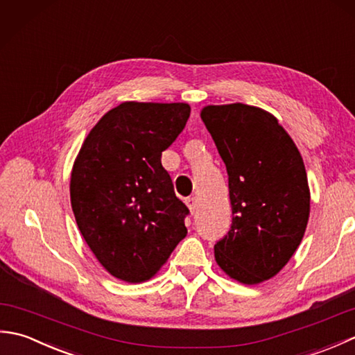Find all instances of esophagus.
I'll list each match as a JSON object with an SVG mask.
<instances>
[{"label": "esophagus", "mask_w": 355, "mask_h": 355, "mask_svg": "<svg viewBox=\"0 0 355 355\" xmlns=\"http://www.w3.org/2000/svg\"><path fill=\"white\" fill-rule=\"evenodd\" d=\"M186 205H187V207L191 209V212L193 214L195 212V207H197V198H195V197L186 198Z\"/></svg>", "instance_id": "obj_1"}]
</instances>
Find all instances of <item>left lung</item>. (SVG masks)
<instances>
[{
	"mask_svg": "<svg viewBox=\"0 0 355 355\" xmlns=\"http://www.w3.org/2000/svg\"><path fill=\"white\" fill-rule=\"evenodd\" d=\"M201 119L229 175L232 227L215 259L254 285L284 268L304 238L310 189L302 155L276 117L244 103L210 105Z\"/></svg>",
	"mask_w": 355,
	"mask_h": 355,
	"instance_id": "left-lung-1",
	"label": "left lung"
}]
</instances>
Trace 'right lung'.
Listing matches in <instances>:
<instances>
[{
	"label": "right lung",
	"mask_w": 355,
	"mask_h": 355,
	"mask_svg": "<svg viewBox=\"0 0 355 355\" xmlns=\"http://www.w3.org/2000/svg\"><path fill=\"white\" fill-rule=\"evenodd\" d=\"M187 103L125 102L93 128L74 162L71 207L88 247L126 282L153 277L187 229L162 153L183 131Z\"/></svg>",
	"instance_id": "1"
}]
</instances>
